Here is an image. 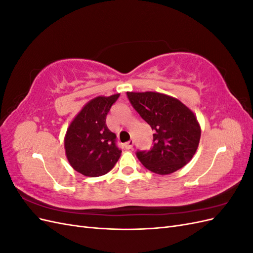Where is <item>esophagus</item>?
<instances>
[{
  "mask_svg": "<svg viewBox=\"0 0 253 253\" xmlns=\"http://www.w3.org/2000/svg\"><path fill=\"white\" fill-rule=\"evenodd\" d=\"M124 145H125L126 150H131L133 148V145H134V141L133 140H129V141L126 142Z\"/></svg>",
  "mask_w": 253,
  "mask_h": 253,
  "instance_id": "1",
  "label": "esophagus"
}]
</instances>
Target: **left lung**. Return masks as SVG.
<instances>
[{
  "instance_id": "8db88e82",
  "label": "left lung",
  "mask_w": 253,
  "mask_h": 253,
  "mask_svg": "<svg viewBox=\"0 0 253 253\" xmlns=\"http://www.w3.org/2000/svg\"><path fill=\"white\" fill-rule=\"evenodd\" d=\"M129 102L155 133L149 151H137L139 162L160 175L186 166L198 148L201 126L194 113L178 99L156 91L126 93Z\"/></svg>"
}]
</instances>
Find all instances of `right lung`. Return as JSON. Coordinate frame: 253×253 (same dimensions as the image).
<instances>
[{"mask_svg":"<svg viewBox=\"0 0 253 253\" xmlns=\"http://www.w3.org/2000/svg\"><path fill=\"white\" fill-rule=\"evenodd\" d=\"M120 94L91 99L68 126L64 138L65 154L73 169L88 177L110 172L121 155L116 135L105 124L111 106Z\"/></svg>","mask_w":253,"mask_h":253,"instance_id":"add662e5","label":"right lung"}]
</instances>
